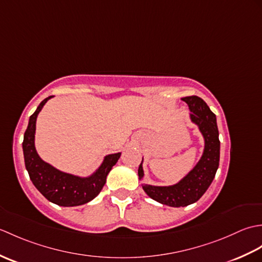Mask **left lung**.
<instances>
[{
  "label": "left lung",
  "mask_w": 262,
  "mask_h": 262,
  "mask_svg": "<svg viewBox=\"0 0 262 262\" xmlns=\"http://www.w3.org/2000/svg\"><path fill=\"white\" fill-rule=\"evenodd\" d=\"M182 100L190 109L191 121L198 126L203 134L205 147L202 158L194 168L173 186L142 185L147 196L171 207H185L200 199L213 182L220 164V140L215 114L204 100L197 96L185 97ZM142 163L138 168L140 179L144 177Z\"/></svg>",
  "instance_id": "8db88e82"
}]
</instances>
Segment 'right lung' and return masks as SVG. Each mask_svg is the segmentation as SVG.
Masks as SVG:
<instances>
[{
  "instance_id": "add662e5",
  "label": "right lung",
  "mask_w": 262,
  "mask_h": 262,
  "mask_svg": "<svg viewBox=\"0 0 262 262\" xmlns=\"http://www.w3.org/2000/svg\"><path fill=\"white\" fill-rule=\"evenodd\" d=\"M51 98L48 97L42 100L29 118V124L25 132L22 143L26 169L33 186L49 202L63 207L80 206L91 202L98 196L104 186L108 173L119 160L121 153L109 154L104 157L103 162L98 170L86 178L65 173L42 161L35 147L36 121L43 104Z\"/></svg>"
}]
</instances>
